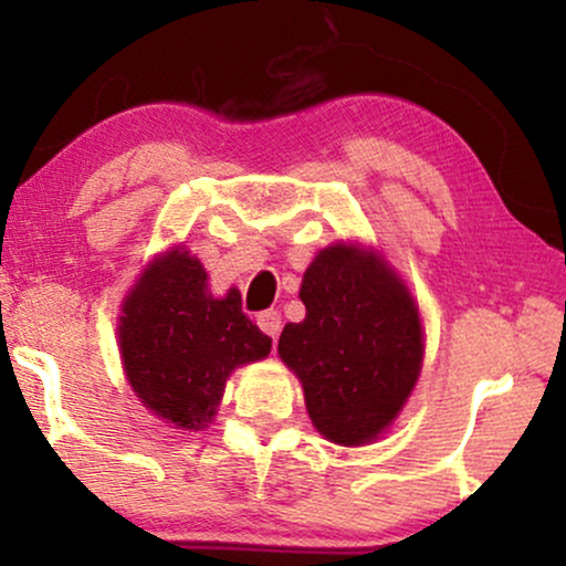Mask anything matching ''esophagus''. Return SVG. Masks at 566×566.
<instances>
[{
    "label": "esophagus",
    "mask_w": 566,
    "mask_h": 566,
    "mask_svg": "<svg viewBox=\"0 0 566 566\" xmlns=\"http://www.w3.org/2000/svg\"><path fill=\"white\" fill-rule=\"evenodd\" d=\"M258 324H260V329L265 332L268 337H277L281 335V327H283V322H281V312H275V308H268V312H260L258 314Z\"/></svg>",
    "instance_id": "1"
}]
</instances>
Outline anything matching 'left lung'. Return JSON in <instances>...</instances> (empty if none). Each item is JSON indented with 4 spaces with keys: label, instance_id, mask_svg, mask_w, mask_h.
Returning a JSON list of instances; mask_svg holds the SVG:
<instances>
[{
    "label": "left lung",
    "instance_id": "obj_1",
    "mask_svg": "<svg viewBox=\"0 0 566 566\" xmlns=\"http://www.w3.org/2000/svg\"><path fill=\"white\" fill-rule=\"evenodd\" d=\"M306 319L285 324L277 353L304 386L314 428L363 446L389 428L422 366V324L412 296L374 254L335 244L301 283Z\"/></svg>",
    "mask_w": 566,
    "mask_h": 566
}]
</instances>
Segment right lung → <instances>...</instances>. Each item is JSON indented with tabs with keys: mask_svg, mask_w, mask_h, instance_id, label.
<instances>
[{
	"mask_svg": "<svg viewBox=\"0 0 566 566\" xmlns=\"http://www.w3.org/2000/svg\"><path fill=\"white\" fill-rule=\"evenodd\" d=\"M206 270L175 250L144 270L120 316V353L136 397L180 430L213 417L237 366L260 360L273 339L242 312L239 291L213 298Z\"/></svg>",
	"mask_w": 566,
	"mask_h": 566,
	"instance_id": "right-lung-1",
	"label": "right lung"
}]
</instances>
